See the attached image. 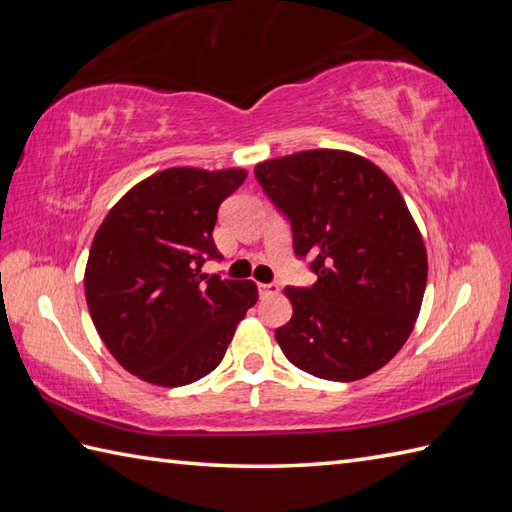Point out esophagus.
I'll return each mask as SVG.
<instances>
[{
	"mask_svg": "<svg viewBox=\"0 0 512 512\" xmlns=\"http://www.w3.org/2000/svg\"><path fill=\"white\" fill-rule=\"evenodd\" d=\"M259 295H262L264 299L277 297L279 295V286L277 284H259Z\"/></svg>",
	"mask_w": 512,
	"mask_h": 512,
	"instance_id": "34e87169",
	"label": "esophagus"
}]
</instances>
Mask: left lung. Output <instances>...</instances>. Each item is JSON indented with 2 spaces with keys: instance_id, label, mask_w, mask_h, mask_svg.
Returning <instances> with one entry per match:
<instances>
[{
  "instance_id": "8db88e82",
  "label": "left lung",
  "mask_w": 512,
  "mask_h": 512,
  "mask_svg": "<svg viewBox=\"0 0 512 512\" xmlns=\"http://www.w3.org/2000/svg\"><path fill=\"white\" fill-rule=\"evenodd\" d=\"M255 176L317 275L312 288L284 290L292 319L275 332L279 347L317 378L378 372L409 339L427 286V248L394 180L343 149L268 158Z\"/></svg>"
}]
</instances>
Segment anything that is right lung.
Returning a JSON list of instances; mask_svg holds the SVG:
<instances>
[{
    "label": "right lung",
    "mask_w": 512,
    "mask_h": 512,
    "mask_svg": "<svg viewBox=\"0 0 512 512\" xmlns=\"http://www.w3.org/2000/svg\"><path fill=\"white\" fill-rule=\"evenodd\" d=\"M246 169L171 167L134 184L94 235L85 301L107 350L129 374L182 387L222 363L255 281L202 273L217 257V209Z\"/></svg>",
    "instance_id": "1"
}]
</instances>
